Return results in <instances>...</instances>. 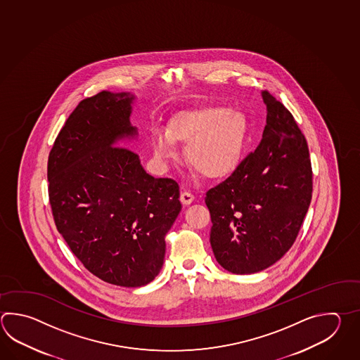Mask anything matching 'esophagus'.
Segmentation results:
<instances>
[{
    "label": "esophagus",
    "instance_id": "obj_1",
    "mask_svg": "<svg viewBox=\"0 0 360 360\" xmlns=\"http://www.w3.org/2000/svg\"><path fill=\"white\" fill-rule=\"evenodd\" d=\"M179 200H181V202H182L184 205H190L192 201L195 200V196L192 195L191 192L184 191L181 193V198H179Z\"/></svg>",
    "mask_w": 360,
    "mask_h": 360
}]
</instances>
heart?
Here are the masks:
<instances>
[{"label":"heart","instance_id":"1","mask_svg":"<svg viewBox=\"0 0 360 360\" xmlns=\"http://www.w3.org/2000/svg\"><path fill=\"white\" fill-rule=\"evenodd\" d=\"M249 125L243 112L206 108L173 117L168 129L155 127L151 146L162 167L178 159L176 142L186 145V160L206 178L229 176L243 159Z\"/></svg>","mask_w":360,"mask_h":360}]
</instances>
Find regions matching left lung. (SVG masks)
I'll list each match as a JSON object with an SVG mask.
<instances>
[{"label":"left lung","mask_w":360,"mask_h":360,"mask_svg":"<svg viewBox=\"0 0 360 360\" xmlns=\"http://www.w3.org/2000/svg\"><path fill=\"white\" fill-rule=\"evenodd\" d=\"M266 125L255 151L206 192L210 245L226 271L251 274L278 262L294 245L313 191L309 148L294 117L263 91Z\"/></svg>","instance_id":"left-lung-1"}]
</instances>
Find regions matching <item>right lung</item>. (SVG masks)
<instances>
[{
  "label": "right lung",
  "mask_w": 360,
  "mask_h": 360,
  "mask_svg": "<svg viewBox=\"0 0 360 360\" xmlns=\"http://www.w3.org/2000/svg\"><path fill=\"white\" fill-rule=\"evenodd\" d=\"M134 95L103 91L66 119L47 164L60 235L92 274L111 285L145 286L160 273L165 235L182 209L179 186L154 178L128 147Z\"/></svg>",
  "instance_id": "add662e5"
}]
</instances>
